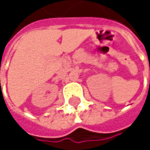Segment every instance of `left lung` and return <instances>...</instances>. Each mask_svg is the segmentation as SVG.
<instances>
[{
	"label": "left lung",
	"instance_id": "8db88e82",
	"mask_svg": "<svg viewBox=\"0 0 150 150\" xmlns=\"http://www.w3.org/2000/svg\"><path fill=\"white\" fill-rule=\"evenodd\" d=\"M149 85H150V81H149Z\"/></svg>",
	"mask_w": 150,
	"mask_h": 150
}]
</instances>
